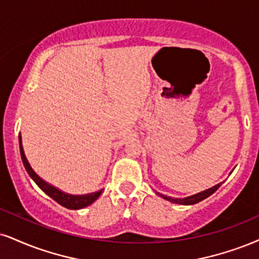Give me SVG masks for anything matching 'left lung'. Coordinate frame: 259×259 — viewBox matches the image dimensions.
Returning a JSON list of instances; mask_svg holds the SVG:
<instances>
[{"label": "left lung", "instance_id": "1", "mask_svg": "<svg viewBox=\"0 0 259 259\" xmlns=\"http://www.w3.org/2000/svg\"><path fill=\"white\" fill-rule=\"evenodd\" d=\"M221 185H217L212 187V188L207 189V191H204L201 193H198V194L195 195H192V197H188V198H185V199H174V198H170V197H166V195H163L160 194L161 198H164L165 200H169L171 202H175V204H182V205H192V204H197V202L204 200V199H206L207 197H210L211 194H213L214 192L217 191V189L220 188Z\"/></svg>", "mask_w": 259, "mask_h": 259}]
</instances>
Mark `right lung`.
I'll return each mask as SVG.
<instances>
[{
    "label": "right lung",
    "instance_id": "right-lung-1",
    "mask_svg": "<svg viewBox=\"0 0 259 259\" xmlns=\"http://www.w3.org/2000/svg\"><path fill=\"white\" fill-rule=\"evenodd\" d=\"M19 146H20V155H21V160H23V164L26 169L27 174H29L31 179L36 182V185L42 189L43 192L46 193L47 195H49L52 199H54L58 204H60L61 206L66 207V208H71V210H78V208H83L88 205L93 204L96 199L100 197L101 194V191L96 192V193H92V194L88 195H70L66 194V193H62L59 191V189L54 188V187L48 185V183L45 182L40 177L36 175V172L31 169L29 161H27L26 157H25L24 151H23V146H21V136L19 135Z\"/></svg>",
    "mask_w": 259,
    "mask_h": 259
}]
</instances>
